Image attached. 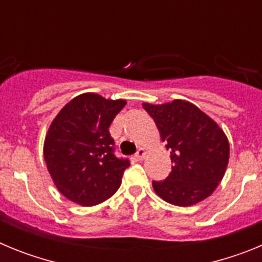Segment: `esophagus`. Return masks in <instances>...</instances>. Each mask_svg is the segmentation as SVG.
Returning a JSON list of instances; mask_svg holds the SVG:
<instances>
[{"label":"esophagus","mask_w":262,"mask_h":262,"mask_svg":"<svg viewBox=\"0 0 262 262\" xmlns=\"http://www.w3.org/2000/svg\"><path fill=\"white\" fill-rule=\"evenodd\" d=\"M145 155H147V149H145V148H139V151L136 152L134 159L138 160V161H142V160L145 157Z\"/></svg>","instance_id":"esophagus-1"}]
</instances>
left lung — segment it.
Masks as SVG:
<instances>
[{
    "label": "left lung",
    "instance_id": "1",
    "mask_svg": "<svg viewBox=\"0 0 262 262\" xmlns=\"http://www.w3.org/2000/svg\"><path fill=\"white\" fill-rule=\"evenodd\" d=\"M170 151L172 172L152 181L154 190L176 206L195 205L214 193L230 159L223 129L193 103L174 99L164 105L143 103Z\"/></svg>",
    "mask_w": 262,
    "mask_h": 262
}]
</instances>
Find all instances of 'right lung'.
<instances>
[{
	"label": "right lung",
	"mask_w": 262,
	"mask_h": 262,
	"mask_svg": "<svg viewBox=\"0 0 262 262\" xmlns=\"http://www.w3.org/2000/svg\"><path fill=\"white\" fill-rule=\"evenodd\" d=\"M126 105L85 93L73 98L52 120L45 140V160L57 190L72 202L94 206L119 189L128 159L114 155L108 127Z\"/></svg>",
	"instance_id": "right-lung-1"
}]
</instances>
